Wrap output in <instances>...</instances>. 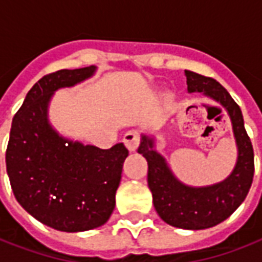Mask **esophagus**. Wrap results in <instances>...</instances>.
I'll use <instances>...</instances> for the list:
<instances>
[{"label":"esophagus","mask_w":262,"mask_h":262,"mask_svg":"<svg viewBox=\"0 0 262 262\" xmlns=\"http://www.w3.org/2000/svg\"><path fill=\"white\" fill-rule=\"evenodd\" d=\"M139 141H141V137H139V134L137 131H128L123 138V142H124V145L127 146V149L129 151L137 150V147L139 146Z\"/></svg>","instance_id":"esophagus-1"}]
</instances>
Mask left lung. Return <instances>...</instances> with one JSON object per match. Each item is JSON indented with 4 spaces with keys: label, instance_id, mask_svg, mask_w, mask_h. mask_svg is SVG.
<instances>
[{
    "label": "left lung",
    "instance_id": "obj_1",
    "mask_svg": "<svg viewBox=\"0 0 262 262\" xmlns=\"http://www.w3.org/2000/svg\"><path fill=\"white\" fill-rule=\"evenodd\" d=\"M184 75L188 93L212 98L228 113L238 150L234 169L219 183L194 187L176 178L165 157L156 149L154 135L142 134L138 153L147 160V184L160 217L176 228L205 230L230 217L245 201L254 175V153L241 108L230 93L212 78L187 70Z\"/></svg>",
    "mask_w": 262,
    "mask_h": 262
}]
</instances>
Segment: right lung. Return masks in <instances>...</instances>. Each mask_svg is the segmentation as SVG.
<instances>
[{
    "label": "right lung",
    "mask_w": 262,
    "mask_h": 262,
    "mask_svg": "<svg viewBox=\"0 0 262 262\" xmlns=\"http://www.w3.org/2000/svg\"><path fill=\"white\" fill-rule=\"evenodd\" d=\"M97 67L46 75L27 93L12 120L7 172L21 208L38 222L64 232H82L108 222L116 205L124 143L102 150L64 137L49 120V105L60 89L74 87Z\"/></svg>",
    "instance_id": "add662e5"
}]
</instances>
